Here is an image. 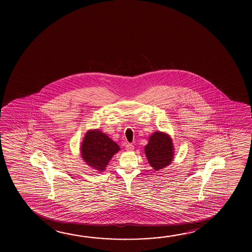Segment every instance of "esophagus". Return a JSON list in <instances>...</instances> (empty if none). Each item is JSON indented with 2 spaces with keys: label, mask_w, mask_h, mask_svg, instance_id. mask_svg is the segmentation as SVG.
Wrapping results in <instances>:
<instances>
[{
  "label": "esophagus",
  "mask_w": 252,
  "mask_h": 252,
  "mask_svg": "<svg viewBox=\"0 0 252 252\" xmlns=\"http://www.w3.org/2000/svg\"><path fill=\"white\" fill-rule=\"evenodd\" d=\"M126 149L127 151H132V150L134 149V146L131 144V143H126Z\"/></svg>",
  "instance_id": "esophagus-1"
}]
</instances>
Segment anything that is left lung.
Listing matches in <instances>:
<instances>
[{
    "label": "left lung",
    "mask_w": 252,
    "mask_h": 252,
    "mask_svg": "<svg viewBox=\"0 0 252 252\" xmlns=\"http://www.w3.org/2000/svg\"><path fill=\"white\" fill-rule=\"evenodd\" d=\"M145 154L149 164L155 170L163 169L173 160L172 140L165 132H154L149 137V143L145 146Z\"/></svg>",
    "instance_id": "left-lung-1"
}]
</instances>
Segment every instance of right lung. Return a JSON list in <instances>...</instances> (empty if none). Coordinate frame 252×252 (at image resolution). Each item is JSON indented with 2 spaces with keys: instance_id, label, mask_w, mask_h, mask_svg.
<instances>
[{
  "instance_id": "add662e5",
  "label": "right lung",
  "mask_w": 252,
  "mask_h": 252,
  "mask_svg": "<svg viewBox=\"0 0 252 252\" xmlns=\"http://www.w3.org/2000/svg\"><path fill=\"white\" fill-rule=\"evenodd\" d=\"M120 149L115 141L95 129L86 132L81 146V155L88 165L95 170L103 171Z\"/></svg>"
}]
</instances>
